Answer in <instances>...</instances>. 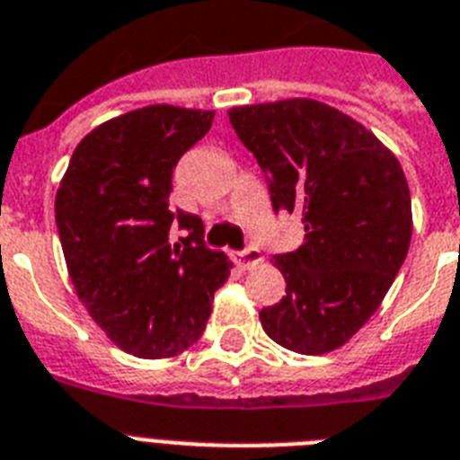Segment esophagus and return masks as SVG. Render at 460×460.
<instances>
[{
	"label": "esophagus",
	"mask_w": 460,
	"mask_h": 460,
	"mask_svg": "<svg viewBox=\"0 0 460 460\" xmlns=\"http://www.w3.org/2000/svg\"><path fill=\"white\" fill-rule=\"evenodd\" d=\"M230 258H233L239 268L249 270V268H253V265H258L263 261V253L258 252L256 246H246L244 252H230Z\"/></svg>",
	"instance_id": "esophagus-1"
}]
</instances>
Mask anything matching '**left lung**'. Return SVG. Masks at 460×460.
I'll return each instance as SVG.
<instances>
[{"mask_svg": "<svg viewBox=\"0 0 460 460\" xmlns=\"http://www.w3.org/2000/svg\"><path fill=\"white\" fill-rule=\"evenodd\" d=\"M270 188L272 208L301 214L303 244L275 256L282 301L261 310L275 343L324 355L355 336L388 294L411 242L400 162L341 110L287 98L227 112Z\"/></svg>", "mask_w": 460, "mask_h": 460, "instance_id": "1", "label": "left lung"}]
</instances>
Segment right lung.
<instances>
[{
    "instance_id": "add662e5",
    "label": "right lung",
    "mask_w": 460,
    "mask_h": 460,
    "mask_svg": "<svg viewBox=\"0 0 460 460\" xmlns=\"http://www.w3.org/2000/svg\"><path fill=\"white\" fill-rule=\"evenodd\" d=\"M211 110L147 105L82 138L56 192V226L79 301L117 348L173 358L202 336L233 263L204 244L199 216L171 211L178 159ZM176 225L185 238L172 242Z\"/></svg>"
}]
</instances>
